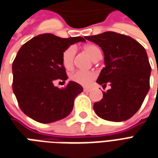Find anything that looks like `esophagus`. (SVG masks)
<instances>
[{
  "mask_svg": "<svg viewBox=\"0 0 158 158\" xmlns=\"http://www.w3.org/2000/svg\"><path fill=\"white\" fill-rule=\"evenodd\" d=\"M84 91L86 92V93H89V92H90L91 89L90 88H84Z\"/></svg>",
  "mask_w": 158,
  "mask_h": 158,
  "instance_id": "obj_1",
  "label": "esophagus"
}]
</instances>
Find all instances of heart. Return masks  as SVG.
I'll return each mask as SVG.
<instances>
[{"label": "heart", "instance_id": "heart-1", "mask_svg": "<svg viewBox=\"0 0 158 158\" xmlns=\"http://www.w3.org/2000/svg\"><path fill=\"white\" fill-rule=\"evenodd\" d=\"M84 51L88 54L92 60H97L101 58V51L95 45L88 44L84 47ZM75 56V48L70 46L64 50L62 53L61 60L63 66L67 70H71L73 68V61ZM96 78V73L94 71H75L69 75L71 81L77 83L83 86H89Z\"/></svg>", "mask_w": 158, "mask_h": 158}]
</instances>
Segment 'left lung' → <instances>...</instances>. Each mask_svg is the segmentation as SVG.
Listing matches in <instances>:
<instances>
[{
	"mask_svg": "<svg viewBox=\"0 0 158 158\" xmlns=\"http://www.w3.org/2000/svg\"><path fill=\"white\" fill-rule=\"evenodd\" d=\"M101 48L106 66L96 82L111 86L94 104L98 116L110 121H127L137 112L150 89L151 65L143 47L115 31L85 37Z\"/></svg>",
	"mask_w": 158,
	"mask_h": 158,
	"instance_id": "1",
	"label": "left lung"
}]
</instances>
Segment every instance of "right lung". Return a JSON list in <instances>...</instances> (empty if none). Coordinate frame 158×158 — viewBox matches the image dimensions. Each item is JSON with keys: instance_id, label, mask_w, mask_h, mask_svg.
I'll use <instances>...</instances> for the list:
<instances>
[{"instance_id": "1", "label": "right lung", "mask_w": 158, "mask_h": 158, "mask_svg": "<svg viewBox=\"0 0 158 158\" xmlns=\"http://www.w3.org/2000/svg\"><path fill=\"white\" fill-rule=\"evenodd\" d=\"M81 37L61 38L51 33L37 35L23 44L12 63V89L19 107L32 120L51 123L69 115L82 86L69 81L64 88L54 82L68 79L61 60L67 48Z\"/></svg>"}]
</instances>
